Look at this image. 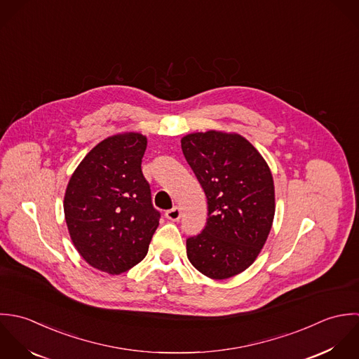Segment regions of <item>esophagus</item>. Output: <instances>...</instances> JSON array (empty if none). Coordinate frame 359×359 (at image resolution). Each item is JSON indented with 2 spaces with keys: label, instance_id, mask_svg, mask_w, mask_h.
I'll use <instances>...</instances> for the list:
<instances>
[{
  "label": "esophagus",
  "instance_id": "obj_1",
  "mask_svg": "<svg viewBox=\"0 0 359 359\" xmlns=\"http://www.w3.org/2000/svg\"><path fill=\"white\" fill-rule=\"evenodd\" d=\"M165 216H166L169 220L176 222V220H179V219H180V216H182L180 208H179V207H173L172 210H169V211H166V212H165Z\"/></svg>",
  "mask_w": 359,
  "mask_h": 359
}]
</instances>
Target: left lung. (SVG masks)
<instances>
[{
  "mask_svg": "<svg viewBox=\"0 0 359 359\" xmlns=\"http://www.w3.org/2000/svg\"><path fill=\"white\" fill-rule=\"evenodd\" d=\"M182 149L208 203L204 230L186 241L187 258L203 275L229 279L251 266L266 243L275 216L272 172L237 133H190Z\"/></svg>",
  "mask_w": 359,
  "mask_h": 359,
  "instance_id": "left-lung-1",
  "label": "left lung"
}]
</instances>
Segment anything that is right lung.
Segmentation results:
<instances>
[{
  "instance_id": "obj_1",
  "label": "right lung",
  "mask_w": 359,
  "mask_h": 359,
  "mask_svg": "<svg viewBox=\"0 0 359 359\" xmlns=\"http://www.w3.org/2000/svg\"><path fill=\"white\" fill-rule=\"evenodd\" d=\"M147 137L121 133L97 144L73 172L64 212L73 245L93 268L121 275L147 255L159 224L142 172Z\"/></svg>"
}]
</instances>
